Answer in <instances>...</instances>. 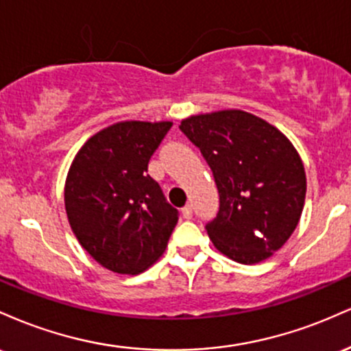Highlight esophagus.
Segmentation results:
<instances>
[{"instance_id": "1", "label": "esophagus", "mask_w": 351, "mask_h": 351, "mask_svg": "<svg viewBox=\"0 0 351 351\" xmlns=\"http://www.w3.org/2000/svg\"><path fill=\"white\" fill-rule=\"evenodd\" d=\"M181 215H183L184 219H189V217L193 216V208L189 206V204H186V206L181 209Z\"/></svg>"}]
</instances>
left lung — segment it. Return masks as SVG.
<instances>
[{"label":"left lung","instance_id":"1","mask_svg":"<svg viewBox=\"0 0 351 351\" xmlns=\"http://www.w3.org/2000/svg\"><path fill=\"white\" fill-rule=\"evenodd\" d=\"M215 175L219 213L206 226L215 247L239 264L269 259L304 211L307 176L299 152L277 127L226 108L181 120Z\"/></svg>","mask_w":351,"mask_h":351}]
</instances>
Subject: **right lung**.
<instances>
[{
	"mask_svg": "<svg viewBox=\"0 0 351 351\" xmlns=\"http://www.w3.org/2000/svg\"><path fill=\"white\" fill-rule=\"evenodd\" d=\"M173 122L123 120L80 147L64 184L71 229L95 263L117 274L147 271L167 249L178 211L148 175Z\"/></svg>",
	"mask_w": 351,
	"mask_h": 351,
	"instance_id": "obj_1",
	"label": "right lung"
}]
</instances>
